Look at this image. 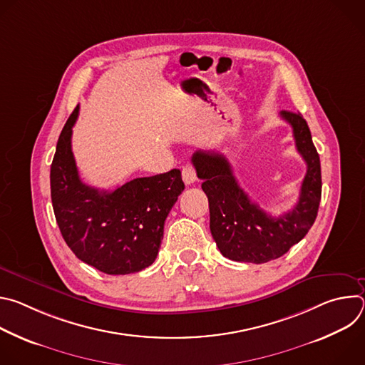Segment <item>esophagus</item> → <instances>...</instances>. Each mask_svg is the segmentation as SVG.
Wrapping results in <instances>:
<instances>
[{"mask_svg":"<svg viewBox=\"0 0 365 365\" xmlns=\"http://www.w3.org/2000/svg\"><path fill=\"white\" fill-rule=\"evenodd\" d=\"M182 179H183V182H185V185H192V183H195V180H196V172H195V169H193L192 166H185V168L182 169Z\"/></svg>","mask_w":365,"mask_h":365,"instance_id":"1","label":"esophagus"}]
</instances>
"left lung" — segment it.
I'll use <instances>...</instances> for the list:
<instances>
[{
  "mask_svg": "<svg viewBox=\"0 0 365 365\" xmlns=\"http://www.w3.org/2000/svg\"><path fill=\"white\" fill-rule=\"evenodd\" d=\"M293 128L296 148L306 162L299 200L292 211L272 217L240 187L231 165L220 153L196 151L192 163L210 202V228L221 254L234 262L262 264L286 254L314 225L322 193L321 160L307 123L282 111Z\"/></svg>",
  "mask_w": 365,
  "mask_h": 365,
  "instance_id": "obj_1",
  "label": "left lung"
}]
</instances>
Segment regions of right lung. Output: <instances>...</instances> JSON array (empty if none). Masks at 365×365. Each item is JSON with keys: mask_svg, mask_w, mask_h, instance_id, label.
<instances>
[{"mask_svg": "<svg viewBox=\"0 0 365 365\" xmlns=\"http://www.w3.org/2000/svg\"><path fill=\"white\" fill-rule=\"evenodd\" d=\"M73 110L50 168V193L63 240L83 263L106 274H130L154 263L165 221L183 192L179 169L137 178L115 190L85 185L72 153Z\"/></svg>", "mask_w": 365, "mask_h": 365, "instance_id": "1", "label": "right lung"}]
</instances>
